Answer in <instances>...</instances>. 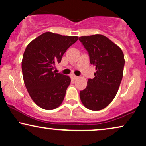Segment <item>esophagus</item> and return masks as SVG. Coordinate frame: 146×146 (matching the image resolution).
Returning <instances> with one entry per match:
<instances>
[{
	"mask_svg": "<svg viewBox=\"0 0 146 146\" xmlns=\"http://www.w3.org/2000/svg\"><path fill=\"white\" fill-rule=\"evenodd\" d=\"M72 78H73V79H77V78H78V77H77V76L75 75H72Z\"/></svg>",
	"mask_w": 146,
	"mask_h": 146,
	"instance_id": "esophagus-1",
	"label": "esophagus"
}]
</instances>
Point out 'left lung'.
Segmentation results:
<instances>
[{"mask_svg":"<svg viewBox=\"0 0 146 146\" xmlns=\"http://www.w3.org/2000/svg\"><path fill=\"white\" fill-rule=\"evenodd\" d=\"M89 53L90 63L95 67L93 79L80 91L83 105L91 110H100L112 101L123 77L124 56L119 47L101 34L79 38Z\"/></svg>","mask_w":146,"mask_h":146,"instance_id":"1","label":"left lung"}]
</instances>
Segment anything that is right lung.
I'll return each mask as SVG.
<instances>
[{"instance_id": "obj_1", "label": "right lung", "mask_w": 146, "mask_h": 146, "mask_svg": "<svg viewBox=\"0 0 146 146\" xmlns=\"http://www.w3.org/2000/svg\"><path fill=\"white\" fill-rule=\"evenodd\" d=\"M77 40V36L48 32L26 47L22 61L24 82L30 97L42 108L53 110L62 103L71 79L53 69Z\"/></svg>"}]
</instances>
